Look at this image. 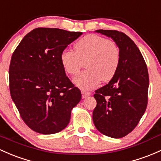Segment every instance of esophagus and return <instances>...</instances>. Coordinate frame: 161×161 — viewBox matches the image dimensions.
<instances>
[{
  "label": "esophagus",
  "instance_id": "esophagus-1",
  "mask_svg": "<svg viewBox=\"0 0 161 161\" xmlns=\"http://www.w3.org/2000/svg\"><path fill=\"white\" fill-rule=\"evenodd\" d=\"M90 94H91L90 92H87V91H84V90L82 91V98H83V99L87 98L88 96H90Z\"/></svg>",
  "mask_w": 161,
  "mask_h": 161
}]
</instances>
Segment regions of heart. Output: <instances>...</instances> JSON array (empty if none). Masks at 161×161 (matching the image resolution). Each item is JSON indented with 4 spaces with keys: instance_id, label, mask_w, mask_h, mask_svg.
<instances>
[{
    "instance_id": "obj_1",
    "label": "heart",
    "mask_w": 161,
    "mask_h": 161,
    "mask_svg": "<svg viewBox=\"0 0 161 161\" xmlns=\"http://www.w3.org/2000/svg\"><path fill=\"white\" fill-rule=\"evenodd\" d=\"M61 63L68 74L77 75L86 62V71L74 79L82 89L96 87L101 81L109 82L116 75L120 62V51L116 42L97 35H87L74 45V51L64 50Z\"/></svg>"
}]
</instances>
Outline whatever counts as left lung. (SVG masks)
Returning a JSON list of instances; mask_svg holds the SVG:
<instances>
[{
  "instance_id": "obj_1",
  "label": "left lung",
  "mask_w": 161,
  "mask_h": 161,
  "mask_svg": "<svg viewBox=\"0 0 161 161\" xmlns=\"http://www.w3.org/2000/svg\"><path fill=\"white\" fill-rule=\"evenodd\" d=\"M110 37L120 51L114 77L96 90L92 119L101 133L113 138L129 134L137 126L147 106L149 75L141 52L129 37L116 30H96Z\"/></svg>"
}]
</instances>
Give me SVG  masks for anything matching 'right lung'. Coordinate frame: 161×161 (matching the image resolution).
I'll return each mask as SVG.
<instances>
[{
  "mask_svg": "<svg viewBox=\"0 0 161 161\" xmlns=\"http://www.w3.org/2000/svg\"><path fill=\"white\" fill-rule=\"evenodd\" d=\"M82 32L38 28L27 34L13 52L9 88L25 124L42 134L65 129L81 91L65 75L61 53Z\"/></svg>",
  "mask_w": 161,
  "mask_h": 161,
  "instance_id": "add662e5",
  "label": "right lung"
}]
</instances>
